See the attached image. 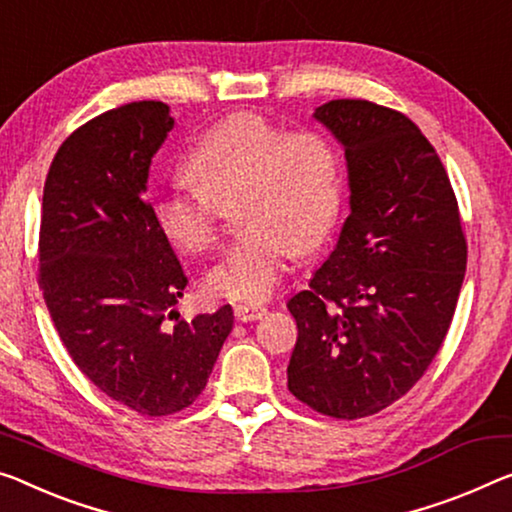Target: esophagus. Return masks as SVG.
<instances>
[{
  "label": "esophagus",
  "mask_w": 512,
  "mask_h": 512,
  "mask_svg": "<svg viewBox=\"0 0 512 512\" xmlns=\"http://www.w3.org/2000/svg\"><path fill=\"white\" fill-rule=\"evenodd\" d=\"M267 313V306L263 304H238L235 306V318L242 322H251L263 318Z\"/></svg>",
  "instance_id": "34e87169"
}]
</instances>
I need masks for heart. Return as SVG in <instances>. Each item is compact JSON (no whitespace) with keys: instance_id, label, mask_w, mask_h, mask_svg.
Masks as SVG:
<instances>
[{"instance_id":"1","label":"heart","mask_w":512,"mask_h":512,"mask_svg":"<svg viewBox=\"0 0 512 512\" xmlns=\"http://www.w3.org/2000/svg\"><path fill=\"white\" fill-rule=\"evenodd\" d=\"M189 183L155 206L157 226L187 256L217 245L222 206L235 199L240 238L206 274L212 295L261 302L277 288L293 251L316 249L341 210V157L318 130H286L254 112L212 125L185 157Z\"/></svg>"}]
</instances>
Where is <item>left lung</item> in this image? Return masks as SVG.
<instances>
[{
    "instance_id": "8db88e82",
    "label": "left lung",
    "mask_w": 512,
    "mask_h": 512,
    "mask_svg": "<svg viewBox=\"0 0 512 512\" xmlns=\"http://www.w3.org/2000/svg\"><path fill=\"white\" fill-rule=\"evenodd\" d=\"M345 148L350 215L309 288L290 297L288 391L334 419L403 398L442 348L467 270L458 199L403 112L341 98L316 109Z\"/></svg>"
}]
</instances>
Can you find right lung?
Listing matches in <instances>:
<instances>
[{"label": "right lung", "instance_id": "right-lung-1", "mask_svg": "<svg viewBox=\"0 0 512 512\" xmlns=\"http://www.w3.org/2000/svg\"><path fill=\"white\" fill-rule=\"evenodd\" d=\"M171 128L160 100L80 125L47 171L38 233V283L70 359L144 416L190 407L233 327L229 304L194 320L174 311L187 277L146 199Z\"/></svg>", "mask_w": 512, "mask_h": 512}]
</instances>
